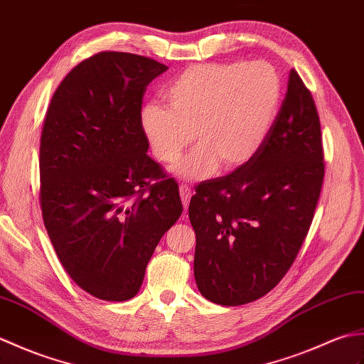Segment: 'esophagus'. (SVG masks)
<instances>
[{
    "instance_id": "obj_1",
    "label": "esophagus",
    "mask_w": 364,
    "mask_h": 364,
    "mask_svg": "<svg viewBox=\"0 0 364 364\" xmlns=\"http://www.w3.org/2000/svg\"><path fill=\"white\" fill-rule=\"evenodd\" d=\"M179 195H181V199H182L183 208H188L190 199H191V196H193L191 190L187 187V185H181V187H179Z\"/></svg>"
}]
</instances>
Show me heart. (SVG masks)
Instances as JSON below:
<instances>
[{"label": "heart", "instance_id": "b5f03b06", "mask_svg": "<svg viewBox=\"0 0 364 364\" xmlns=\"http://www.w3.org/2000/svg\"><path fill=\"white\" fill-rule=\"evenodd\" d=\"M165 100L169 107L141 109V132L164 164H176L195 135L198 146L176 173L199 181L218 166L235 171L257 154L277 114L280 79L266 62L200 63L173 80Z\"/></svg>", "mask_w": 364, "mask_h": 364}]
</instances>
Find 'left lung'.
I'll return each instance as SVG.
<instances>
[{
  "mask_svg": "<svg viewBox=\"0 0 364 364\" xmlns=\"http://www.w3.org/2000/svg\"><path fill=\"white\" fill-rule=\"evenodd\" d=\"M324 173L316 104L291 70L262 148L235 171L198 185L190 200L200 294L225 306L268 294L305 241Z\"/></svg>",
  "mask_w": 364,
  "mask_h": 364,
  "instance_id": "8db88e82",
  "label": "left lung"
}]
</instances>
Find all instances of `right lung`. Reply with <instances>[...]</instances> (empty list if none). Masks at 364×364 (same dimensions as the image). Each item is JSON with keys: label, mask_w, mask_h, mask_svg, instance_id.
Wrapping results in <instances>:
<instances>
[{"label": "right lung", "mask_w": 364, "mask_h": 364, "mask_svg": "<svg viewBox=\"0 0 364 364\" xmlns=\"http://www.w3.org/2000/svg\"><path fill=\"white\" fill-rule=\"evenodd\" d=\"M168 67L131 53L82 60L54 92L40 136V207L76 285L123 302L143 284L164 233L179 220V187L146 151L143 96Z\"/></svg>", "instance_id": "obj_1"}]
</instances>
